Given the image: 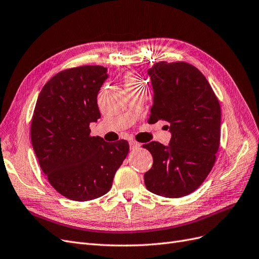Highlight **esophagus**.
Masks as SVG:
<instances>
[{
    "mask_svg": "<svg viewBox=\"0 0 259 259\" xmlns=\"http://www.w3.org/2000/svg\"><path fill=\"white\" fill-rule=\"evenodd\" d=\"M129 144H130V149H132V151L138 149L141 146L140 143H138V142H136V141H130Z\"/></svg>",
    "mask_w": 259,
    "mask_h": 259,
    "instance_id": "obj_1",
    "label": "esophagus"
}]
</instances>
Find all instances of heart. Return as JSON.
<instances>
[{"label": "heart", "mask_w": 259, "mask_h": 259, "mask_svg": "<svg viewBox=\"0 0 259 259\" xmlns=\"http://www.w3.org/2000/svg\"><path fill=\"white\" fill-rule=\"evenodd\" d=\"M139 82L140 81L131 74H128V75H126V76H124V86H126V87L133 86L136 84H139Z\"/></svg>", "instance_id": "obj_1"}]
</instances>
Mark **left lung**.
<instances>
[{
  "mask_svg": "<svg viewBox=\"0 0 259 259\" xmlns=\"http://www.w3.org/2000/svg\"><path fill=\"white\" fill-rule=\"evenodd\" d=\"M154 90L148 122L169 123L168 146L144 144L153 166L144 174L146 188L165 198L195 191L211 172L221 140V106L212 87L187 62L155 63L147 71Z\"/></svg>",
  "mask_w": 259,
  "mask_h": 259,
  "instance_id": "1",
  "label": "left lung"
}]
</instances>
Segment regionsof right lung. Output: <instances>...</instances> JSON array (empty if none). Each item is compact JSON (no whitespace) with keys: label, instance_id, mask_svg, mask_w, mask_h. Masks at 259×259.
I'll return each mask as SVG.
<instances>
[{"label":"right lung","instance_id":"1","mask_svg":"<svg viewBox=\"0 0 259 259\" xmlns=\"http://www.w3.org/2000/svg\"><path fill=\"white\" fill-rule=\"evenodd\" d=\"M108 77L101 65L61 71L38 95L31 122V141L51 185L74 201L105 195L129 152V143H107L91 137L89 124L100 117L97 97Z\"/></svg>","mask_w":259,"mask_h":259}]
</instances>
